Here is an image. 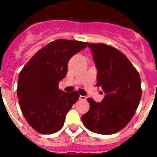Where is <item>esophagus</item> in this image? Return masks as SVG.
<instances>
[{
    "label": "esophagus",
    "instance_id": "34e87169",
    "mask_svg": "<svg viewBox=\"0 0 157 157\" xmlns=\"http://www.w3.org/2000/svg\"><path fill=\"white\" fill-rule=\"evenodd\" d=\"M79 99L81 100V101H86V96L80 95L79 96Z\"/></svg>",
    "mask_w": 157,
    "mask_h": 157
}]
</instances>
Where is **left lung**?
Masks as SVG:
<instances>
[{
  "label": "left lung",
  "instance_id": "left-lung-1",
  "mask_svg": "<svg viewBox=\"0 0 157 157\" xmlns=\"http://www.w3.org/2000/svg\"><path fill=\"white\" fill-rule=\"evenodd\" d=\"M98 70L97 86L105 96L101 102L88 98L90 110L82 116L88 130L100 134H112L131 120L141 98L138 71L124 54L102 43H90Z\"/></svg>",
  "mask_w": 157,
  "mask_h": 157
}]
</instances>
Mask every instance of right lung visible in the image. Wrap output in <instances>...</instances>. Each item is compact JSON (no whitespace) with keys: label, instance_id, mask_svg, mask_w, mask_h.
Here are the masks:
<instances>
[{"label":"right lung","instance_id":"obj_1","mask_svg":"<svg viewBox=\"0 0 157 157\" xmlns=\"http://www.w3.org/2000/svg\"><path fill=\"white\" fill-rule=\"evenodd\" d=\"M88 45L58 39L43 47L23 67L18 78L19 105L29 125L41 134L57 132L67 113L79 98L77 91L65 93L59 82L67 72L69 59Z\"/></svg>","mask_w":157,"mask_h":157}]
</instances>
